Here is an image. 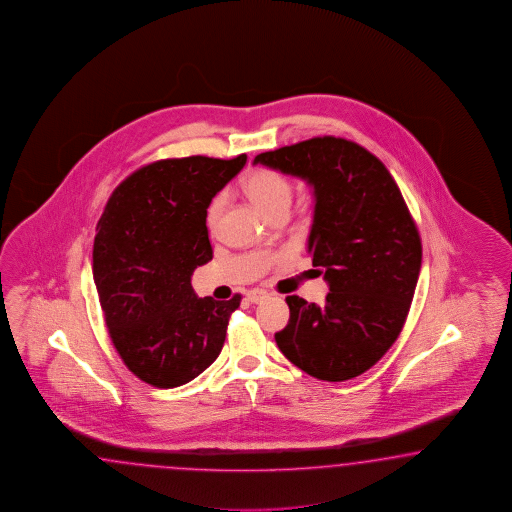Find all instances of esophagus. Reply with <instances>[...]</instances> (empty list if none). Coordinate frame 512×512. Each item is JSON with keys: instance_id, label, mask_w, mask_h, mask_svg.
I'll return each instance as SVG.
<instances>
[{"instance_id": "34e87169", "label": "esophagus", "mask_w": 512, "mask_h": 512, "mask_svg": "<svg viewBox=\"0 0 512 512\" xmlns=\"http://www.w3.org/2000/svg\"><path fill=\"white\" fill-rule=\"evenodd\" d=\"M267 297H269V293L263 291V289H250V291H247V301L252 302V304L265 301Z\"/></svg>"}]
</instances>
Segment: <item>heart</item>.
Returning a JSON list of instances; mask_svg holds the SVG:
<instances>
[{"mask_svg": "<svg viewBox=\"0 0 512 512\" xmlns=\"http://www.w3.org/2000/svg\"><path fill=\"white\" fill-rule=\"evenodd\" d=\"M243 193L254 202V206L262 211L263 215L271 217L276 211H288L293 200V184L286 174L273 171V169H258L250 172L243 180ZM224 197L213 198L208 213H206V224L210 232H217L221 219H223Z\"/></svg>", "mask_w": 512, "mask_h": 512, "instance_id": "1", "label": "heart"}]
</instances>
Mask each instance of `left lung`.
<instances>
[{
    "instance_id": "8db88e82",
    "label": "left lung",
    "mask_w": 512,
    "mask_h": 512,
    "mask_svg": "<svg viewBox=\"0 0 512 512\" xmlns=\"http://www.w3.org/2000/svg\"><path fill=\"white\" fill-rule=\"evenodd\" d=\"M314 187L308 252L328 284L323 306L289 295L278 349L328 382L375 366L407 321L421 269V239L392 174L364 146L314 137L254 158Z\"/></svg>"
}]
</instances>
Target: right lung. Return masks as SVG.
Masks as SVG:
<instances>
[{
  "label": "right lung",
  "instance_id": "right-lung-1",
  "mask_svg": "<svg viewBox=\"0 0 512 512\" xmlns=\"http://www.w3.org/2000/svg\"><path fill=\"white\" fill-rule=\"evenodd\" d=\"M247 163L191 156L161 159L113 191L96 226L92 275L111 341L135 377L176 388L223 349L230 301L198 299L191 275L213 258L211 198Z\"/></svg>",
  "mask_w": 512,
  "mask_h": 512
}]
</instances>
